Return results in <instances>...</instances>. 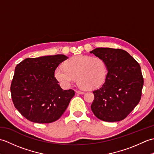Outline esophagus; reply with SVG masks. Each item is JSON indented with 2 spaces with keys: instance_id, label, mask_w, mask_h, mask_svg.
I'll return each instance as SVG.
<instances>
[{
  "instance_id": "1",
  "label": "esophagus",
  "mask_w": 154,
  "mask_h": 154,
  "mask_svg": "<svg viewBox=\"0 0 154 154\" xmlns=\"http://www.w3.org/2000/svg\"><path fill=\"white\" fill-rule=\"evenodd\" d=\"M76 93L78 94H84L83 91H76Z\"/></svg>"
}]
</instances>
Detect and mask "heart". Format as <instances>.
<instances>
[{
	"mask_svg": "<svg viewBox=\"0 0 154 154\" xmlns=\"http://www.w3.org/2000/svg\"><path fill=\"white\" fill-rule=\"evenodd\" d=\"M106 73V65L103 59L77 55L65 61L64 67H58L55 71V77L65 88L69 87L77 78L81 87L93 89L104 83Z\"/></svg>",
	"mask_w": 154,
	"mask_h": 154,
	"instance_id": "b5f03b06",
	"label": "heart"
}]
</instances>
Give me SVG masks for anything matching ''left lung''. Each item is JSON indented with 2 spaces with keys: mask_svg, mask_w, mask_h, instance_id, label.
<instances>
[{
  "mask_svg": "<svg viewBox=\"0 0 154 154\" xmlns=\"http://www.w3.org/2000/svg\"><path fill=\"white\" fill-rule=\"evenodd\" d=\"M90 53L103 59L108 69L104 83L93 91L91 110L101 120H122L141 99L143 78L140 65L121 49L98 48Z\"/></svg>",
  "mask_w": 154,
  "mask_h": 154,
  "instance_id": "obj_1",
  "label": "left lung"
}]
</instances>
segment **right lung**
<instances>
[{
	"label": "right lung",
	"mask_w": 154,
	"mask_h": 154,
	"mask_svg": "<svg viewBox=\"0 0 154 154\" xmlns=\"http://www.w3.org/2000/svg\"><path fill=\"white\" fill-rule=\"evenodd\" d=\"M67 58L64 55L26 58L16 66L11 85L12 100L27 120L51 123L66 110L75 91L62 89L54 73Z\"/></svg>",
	"instance_id": "obj_1"
}]
</instances>
